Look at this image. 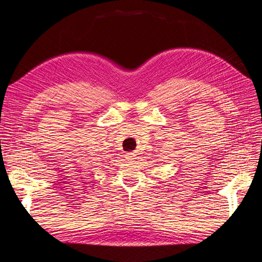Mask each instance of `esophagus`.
Returning <instances> with one entry per match:
<instances>
[{"instance_id":"1","label":"esophagus","mask_w":262,"mask_h":262,"mask_svg":"<svg viewBox=\"0 0 262 262\" xmlns=\"http://www.w3.org/2000/svg\"><path fill=\"white\" fill-rule=\"evenodd\" d=\"M136 152H129V153H126V155H125V158H126V161H133V160H136Z\"/></svg>"}]
</instances>
